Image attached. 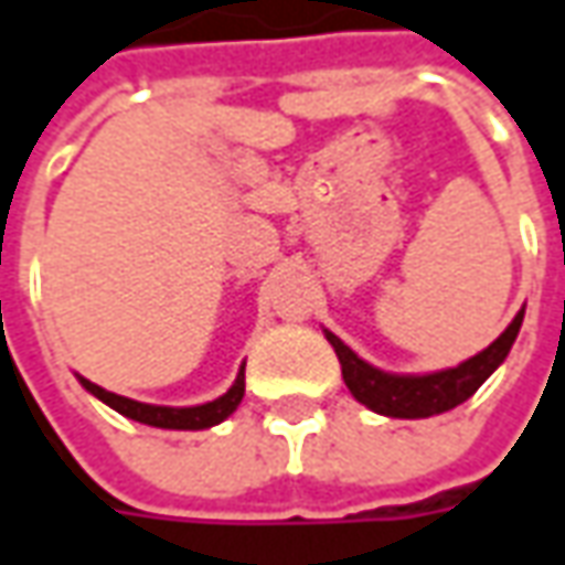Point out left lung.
<instances>
[{"label": "left lung", "instance_id": "left-lung-1", "mask_svg": "<svg viewBox=\"0 0 565 565\" xmlns=\"http://www.w3.org/2000/svg\"><path fill=\"white\" fill-rule=\"evenodd\" d=\"M522 316H525V309H519V316L510 321V328L488 350L476 353L472 360L459 362L457 369H444V372H431V375H391V372H381L375 365L360 360L331 331H324V338H328V343L334 347V353L341 360L343 381H347L350 394L360 403H365L372 413L391 418H428L466 403L488 381V375L494 372L497 365L507 360L515 334L522 328Z\"/></svg>", "mask_w": 565, "mask_h": 565}]
</instances>
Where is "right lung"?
Instances as JSON below:
<instances>
[{
    "label": "right lung",
    "mask_w": 565,
    "mask_h": 565,
    "mask_svg": "<svg viewBox=\"0 0 565 565\" xmlns=\"http://www.w3.org/2000/svg\"><path fill=\"white\" fill-rule=\"evenodd\" d=\"M81 384L87 387L93 397H99L103 403H108L115 413L134 418V422H143V425H152V428H178V431H200V428H212L224 418L231 416L241 399H244L246 379L244 369L237 372V381L231 384V391L224 397L212 399V403H203V406H184V409H174V406H152V403H137V399H127L121 394H111L106 387L93 384V381L81 379Z\"/></svg>",
    "instance_id": "1"
}]
</instances>
